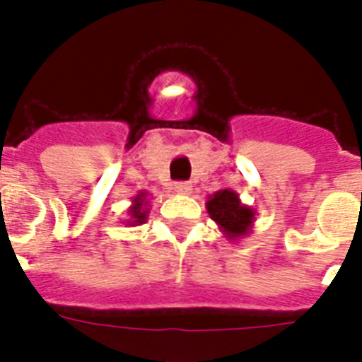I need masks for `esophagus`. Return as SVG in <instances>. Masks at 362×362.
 <instances>
[{"mask_svg":"<svg viewBox=\"0 0 362 362\" xmlns=\"http://www.w3.org/2000/svg\"><path fill=\"white\" fill-rule=\"evenodd\" d=\"M193 186L189 182H176L175 184V192L180 193V195H187V193H192Z\"/></svg>","mask_w":362,"mask_h":362,"instance_id":"34e87169","label":"esophagus"}]
</instances>
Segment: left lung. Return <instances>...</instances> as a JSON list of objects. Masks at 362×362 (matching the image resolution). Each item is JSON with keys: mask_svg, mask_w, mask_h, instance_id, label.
I'll return each instance as SVG.
<instances>
[{"mask_svg": "<svg viewBox=\"0 0 362 362\" xmlns=\"http://www.w3.org/2000/svg\"><path fill=\"white\" fill-rule=\"evenodd\" d=\"M206 210L229 240H240L250 235L255 223V210L242 203L238 193L233 189H220L209 195Z\"/></svg>", "mask_w": 362, "mask_h": 362, "instance_id": "obj_1", "label": "left lung"}]
</instances>
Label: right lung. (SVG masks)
Masks as SVG:
<instances>
[{"instance_id":"right-lung-1","label":"right lung","mask_w":362,"mask_h":362,"mask_svg":"<svg viewBox=\"0 0 362 362\" xmlns=\"http://www.w3.org/2000/svg\"><path fill=\"white\" fill-rule=\"evenodd\" d=\"M148 214H150V201H148V192L142 189V192L136 193L135 197H133V201H131V206L127 209L129 220L125 221V226H141V223L146 221Z\"/></svg>"}]
</instances>
